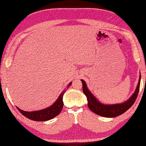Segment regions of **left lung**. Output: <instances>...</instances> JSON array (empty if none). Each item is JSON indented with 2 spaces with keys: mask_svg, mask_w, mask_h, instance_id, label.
<instances>
[{
  "mask_svg": "<svg viewBox=\"0 0 146 146\" xmlns=\"http://www.w3.org/2000/svg\"><path fill=\"white\" fill-rule=\"evenodd\" d=\"M81 81L82 82L83 93L87 97L88 102V105L91 111L101 116L114 117L124 113L135 103L139 92L141 75L139 76V82L138 83V85H137L136 89L131 98L125 102L114 105H104L99 102L95 97L91 93V92L88 90L85 82L83 80H81Z\"/></svg>",
  "mask_w": 146,
  "mask_h": 146,
  "instance_id": "left-lung-1",
  "label": "left lung"
}]
</instances>
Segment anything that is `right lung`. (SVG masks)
Here are the masks:
<instances>
[{"label": "right lung", "mask_w": 146, "mask_h": 146, "mask_svg": "<svg viewBox=\"0 0 146 146\" xmlns=\"http://www.w3.org/2000/svg\"><path fill=\"white\" fill-rule=\"evenodd\" d=\"M71 85L72 82H70L68 85L67 87L62 91V92H61L55 102L48 108L39 110V111L31 112L24 111L23 110H22L17 107V108L23 115L32 121H46L50 120V119L55 117L60 113L61 110H62L63 107V95L64 94V92L66 91V90L68 89L69 86Z\"/></svg>", "instance_id": "right-lung-1"}]
</instances>
